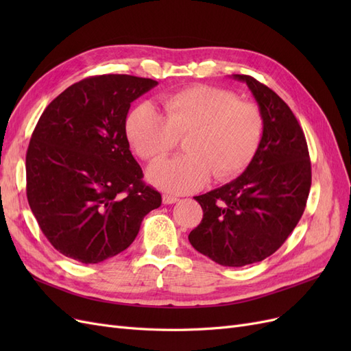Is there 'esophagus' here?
Segmentation results:
<instances>
[{
  "instance_id": "1",
  "label": "esophagus",
  "mask_w": 351,
  "mask_h": 351,
  "mask_svg": "<svg viewBox=\"0 0 351 351\" xmlns=\"http://www.w3.org/2000/svg\"><path fill=\"white\" fill-rule=\"evenodd\" d=\"M162 202H164L165 205H173V204H176V202H178V197L171 196V195H164L162 196Z\"/></svg>"
}]
</instances>
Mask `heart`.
<instances>
[{
    "instance_id": "b5f03b06",
    "label": "heart",
    "mask_w": 351,
    "mask_h": 351,
    "mask_svg": "<svg viewBox=\"0 0 351 351\" xmlns=\"http://www.w3.org/2000/svg\"><path fill=\"white\" fill-rule=\"evenodd\" d=\"M159 114L141 104L127 117V137L147 162H158L184 141L186 155L149 169L151 183L169 193H190L210 176L218 182L240 176L258 154L263 117L258 105L239 101L226 88L193 84L159 99Z\"/></svg>"
}]
</instances>
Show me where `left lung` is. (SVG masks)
I'll return each instance as SVG.
<instances>
[{"instance_id": "left-lung-1", "label": "left lung", "mask_w": 351, "mask_h": 351, "mask_svg": "<svg viewBox=\"0 0 351 351\" xmlns=\"http://www.w3.org/2000/svg\"><path fill=\"white\" fill-rule=\"evenodd\" d=\"M244 82L263 117L258 154L232 182L196 196L204 218L189 241L222 267H244L277 252L300 221L312 184L302 127L277 93L246 74Z\"/></svg>"}]
</instances>
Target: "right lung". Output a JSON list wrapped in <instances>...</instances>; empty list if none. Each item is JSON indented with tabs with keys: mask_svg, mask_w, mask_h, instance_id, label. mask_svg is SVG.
<instances>
[{
	"mask_svg": "<svg viewBox=\"0 0 351 351\" xmlns=\"http://www.w3.org/2000/svg\"><path fill=\"white\" fill-rule=\"evenodd\" d=\"M156 84L129 74L93 76L42 112L26 154V195L42 232L64 256L82 263L115 256L161 206L125 134L130 104Z\"/></svg>",
	"mask_w": 351,
	"mask_h": 351,
	"instance_id": "obj_1",
	"label": "right lung"
}]
</instances>
